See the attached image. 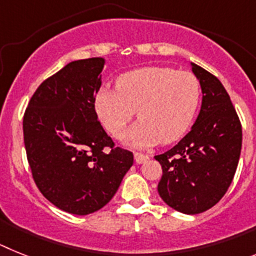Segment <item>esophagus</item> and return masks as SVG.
<instances>
[{"label":"esophagus","mask_w":256,"mask_h":256,"mask_svg":"<svg viewBox=\"0 0 256 256\" xmlns=\"http://www.w3.org/2000/svg\"><path fill=\"white\" fill-rule=\"evenodd\" d=\"M134 158H135V162H136V164H144V162L150 160V157H148L146 154H143V153L135 152L134 153Z\"/></svg>","instance_id":"esophagus-1"}]
</instances>
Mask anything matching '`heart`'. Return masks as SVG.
Instances as JSON below:
<instances>
[{
	"label": "heart",
	"mask_w": 256,
	"mask_h": 256,
	"mask_svg": "<svg viewBox=\"0 0 256 256\" xmlns=\"http://www.w3.org/2000/svg\"><path fill=\"white\" fill-rule=\"evenodd\" d=\"M201 100V84L188 70L146 66L122 74L116 88H102L95 110L104 128L118 138L138 110L125 140L135 146L172 143L192 125Z\"/></svg>",
	"instance_id": "obj_1"
}]
</instances>
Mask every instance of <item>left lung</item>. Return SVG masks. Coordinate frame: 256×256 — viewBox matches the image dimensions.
I'll return each instance as SVG.
<instances>
[{
    "mask_svg": "<svg viewBox=\"0 0 256 256\" xmlns=\"http://www.w3.org/2000/svg\"><path fill=\"white\" fill-rule=\"evenodd\" d=\"M202 90V106L192 130L168 152L156 156L162 166L161 198L183 214L208 210L230 188L238 165L242 128L222 82L190 63Z\"/></svg>",
    "mask_w": 256,
    "mask_h": 256,
    "instance_id": "obj_1",
    "label": "left lung"
}]
</instances>
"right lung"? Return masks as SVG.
Masks as SVG:
<instances>
[{
  "label": "right lung",
  "mask_w": 256,
  "mask_h": 256,
  "mask_svg": "<svg viewBox=\"0 0 256 256\" xmlns=\"http://www.w3.org/2000/svg\"><path fill=\"white\" fill-rule=\"evenodd\" d=\"M106 60L70 62L42 82L23 118L24 146L40 192L60 210L88 215L118 190L134 156L114 146L95 112Z\"/></svg>",
  "instance_id": "add662e5"
}]
</instances>
